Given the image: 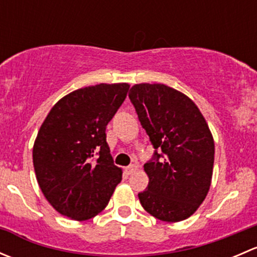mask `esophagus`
<instances>
[{
    "instance_id": "34e87169",
    "label": "esophagus",
    "mask_w": 257,
    "mask_h": 257,
    "mask_svg": "<svg viewBox=\"0 0 257 257\" xmlns=\"http://www.w3.org/2000/svg\"><path fill=\"white\" fill-rule=\"evenodd\" d=\"M138 165L137 164H132V165H129L128 168H126V173H128V174H133V173H136L137 170H138Z\"/></svg>"
}]
</instances>
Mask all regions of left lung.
I'll return each instance as SVG.
<instances>
[{
	"label": "left lung",
	"instance_id": "1",
	"mask_svg": "<svg viewBox=\"0 0 257 257\" xmlns=\"http://www.w3.org/2000/svg\"><path fill=\"white\" fill-rule=\"evenodd\" d=\"M129 99L155 149L144 164L149 184L138 194L142 206L162 221L188 219L211 184L215 145L208 123L188 95L160 83L133 85Z\"/></svg>",
	"mask_w": 257,
	"mask_h": 257
}]
</instances>
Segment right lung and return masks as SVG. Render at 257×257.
<instances>
[{
  "label": "right lung",
  "mask_w": 257,
  "mask_h": 257,
  "mask_svg": "<svg viewBox=\"0 0 257 257\" xmlns=\"http://www.w3.org/2000/svg\"><path fill=\"white\" fill-rule=\"evenodd\" d=\"M128 83L80 88L49 110L33 144L38 185L59 214L83 221L109 203L121 180L105 128L124 102Z\"/></svg>",
  "instance_id": "add662e5"
}]
</instances>
